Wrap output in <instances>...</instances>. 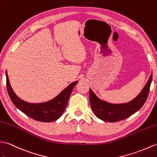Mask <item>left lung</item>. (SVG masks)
<instances>
[{"mask_svg": "<svg viewBox=\"0 0 157 157\" xmlns=\"http://www.w3.org/2000/svg\"><path fill=\"white\" fill-rule=\"evenodd\" d=\"M152 79V74L139 95L126 103L112 104L104 101L99 99L90 89L89 100L93 113L99 119L109 122H116L130 117L143 106L148 95Z\"/></svg>", "mask_w": 157, "mask_h": 157, "instance_id": "left-lung-1", "label": "left lung"}]
</instances>
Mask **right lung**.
<instances>
[{
	"mask_svg": "<svg viewBox=\"0 0 157 157\" xmlns=\"http://www.w3.org/2000/svg\"><path fill=\"white\" fill-rule=\"evenodd\" d=\"M6 79L9 95L15 107L27 116L35 120L43 122H51L57 120L61 117L67 106L68 101L72 89L78 83V81L72 82L55 98L47 102L31 103L21 99L14 93L10 85L6 72Z\"/></svg>",
	"mask_w": 157,
	"mask_h": 157,
	"instance_id": "1",
	"label": "right lung"
}]
</instances>
